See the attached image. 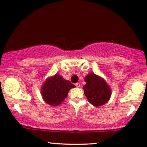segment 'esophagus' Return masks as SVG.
Returning a JSON list of instances; mask_svg holds the SVG:
<instances>
[{
    "label": "esophagus",
    "instance_id": "1",
    "mask_svg": "<svg viewBox=\"0 0 147 147\" xmlns=\"http://www.w3.org/2000/svg\"><path fill=\"white\" fill-rule=\"evenodd\" d=\"M75 85H76V86H77V87H81V84H80V83H76Z\"/></svg>",
    "mask_w": 147,
    "mask_h": 147
}]
</instances>
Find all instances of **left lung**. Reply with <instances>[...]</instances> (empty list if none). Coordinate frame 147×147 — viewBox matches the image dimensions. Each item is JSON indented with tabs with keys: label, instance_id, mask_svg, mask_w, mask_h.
<instances>
[{
	"label": "left lung",
	"instance_id": "obj_1",
	"mask_svg": "<svg viewBox=\"0 0 147 147\" xmlns=\"http://www.w3.org/2000/svg\"><path fill=\"white\" fill-rule=\"evenodd\" d=\"M86 82L83 87L89 102L95 107H100L110 100L112 91L105 79L90 72L85 77Z\"/></svg>",
	"mask_w": 147,
	"mask_h": 147
}]
</instances>
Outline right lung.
Wrapping results in <instances>:
<instances>
[{
  "instance_id": "1",
  "label": "right lung",
  "mask_w": 147,
  "mask_h": 147,
  "mask_svg": "<svg viewBox=\"0 0 147 147\" xmlns=\"http://www.w3.org/2000/svg\"><path fill=\"white\" fill-rule=\"evenodd\" d=\"M75 87L69 81L56 73L45 80L41 86L40 93L46 103L57 107L64 101L70 89Z\"/></svg>"
}]
</instances>
